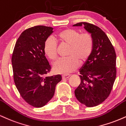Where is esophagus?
Segmentation results:
<instances>
[{"mask_svg": "<svg viewBox=\"0 0 126 126\" xmlns=\"http://www.w3.org/2000/svg\"><path fill=\"white\" fill-rule=\"evenodd\" d=\"M70 77V75H62V78L63 79H67Z\"/></svg>", "mask_w": 126, "mask_h": 126, "instance_id": "esophagus-1", "label": "esophagus"}]
</instances>
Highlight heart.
<instances>
[{
  "instance_id": "b5f03b06",
  "label": "heart",
  "mask_w": 126,
  "mask_h": 126,
  "mask_svg": "<svg viewBox=\"0 0 126 126\" xmlns=\"http://www.w3.org/2000/svg\"><path fill=\"white\" fill-rule=\"evenodd\" d=\"M55 39L60 44L68 46L67 57L60 60L54 65L56 72L66 74L73 71L79 63H84L91 54L93 49V41L88 33H80L74 29H65L59 32ZM57 44L54 39L48 38L44 46V51L46 55L52 61L57 58Z\"/></svg>"
}]
</instances>
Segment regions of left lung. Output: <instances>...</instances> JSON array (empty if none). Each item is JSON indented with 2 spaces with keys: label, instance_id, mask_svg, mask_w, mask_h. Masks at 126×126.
<instances>
[{
  "label": "left lung",
  "instance_id": "1",
  "mask_svg": "<svg viewBox=\"0 0 126 126\" xmlns=\"http://www.w3.org/2000/svg\"><path fill=\"white\" fill-rule=\"evenodd\" d=\"M91 33L93 49L86 63L81 68V82L75 90L76 98L86 107H93L108 98L116 77V54L106 33L97 26L79 22Z\"/></svg>",
  "mask_w": 126,
  "mask_h": 126
}]
</instances>
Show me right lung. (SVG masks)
I'll list each match as a JSON object with an SVG mask.
<instances>
[{"label":"right lung","instance_id":"obj_1","mask_svg":"<svg viewBox=\"0 0 126 126\" xmlns=\"http://www.w3.org/2000/svg\"><path fill=\"white\" fill-rule=\"evenodd\" d=\"M53 28L39 25L23 31L12 56L15 84L22 98L35 107H42L54 95L61 75L48 77L51 67L45 55L44 44Z\"/></svg>","mask_w":126,"mask_h":126}]
</instances>
